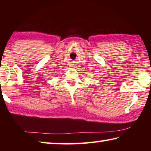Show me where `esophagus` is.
<instances>
[{
  "instance_id": "1",
  "label": "esophagus",
  "mask_w": 151,
  "mask_h": 151,
  "mask_svg": "<svg viewBox=\"0 0 151 151\" xmlns=\"http://www.w3.org/2000/svg\"><path fill=\"white\" fill-rule=\"evenodd\" d=\"M70 67H73V68L75 67V66L74 65H70Z\"/></svg>"
}]
</instances>
